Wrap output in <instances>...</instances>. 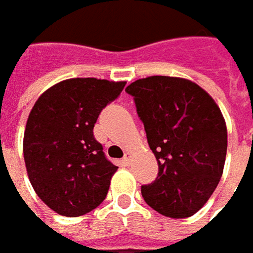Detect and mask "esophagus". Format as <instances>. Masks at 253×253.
<instances>
[{
    "mask_svg": "<svg viewBox=\"0 0 253 253\" xmlns=\"http://www.w3.org/2000/svg\"><path fill=\"white\" fill-rule=\"evenodd\" d=\"M122 163H124L125 166H128V165L131 163V153H129V152H126V153L124 155V158H122Z\"/></svg>",
    "mask_w": 253,
    "mask_h": 253,
    "instance_id": "34e87169",
    "label": "esophagus"
}]
</instances>
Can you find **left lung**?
<instances>
[{
	"instance_id": "8db88e82",
	"label": "left lung",
	"mask_w": 253,
	"mask_h": 253,
	"mask_svg": "<svg viewBox=\"0 0 253 253\" xmlns=\"http://www.w3.org/2000/svg\"><path fill=\"white\" fill-rule=\"evenodd\" d=\"M159 173L142 197L170 218L196 214L211 197L227 156V126L218 105L196 83L152 76L129 84Z\"/></svg>"
}]
</instances>
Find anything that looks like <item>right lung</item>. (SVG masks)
<instances>
[{
	"label": "right lung",
	"instance_id": "1",
	"mask_svg": "<svg viewBox=\"0 0 253 253\" xmlns=\"http://www.w3.org/2000/svg\"><path fill=\"white\" fill-rule=\"evenodd\" d=\"M125 84L70 79L35 102L24 133L25 166L36 194L57 214L84 215L107 197L118 168L107 159L92 129Z\"/></svg>",
	"mask_w": 253,
	"mask_h": 253
}]
</instances>
